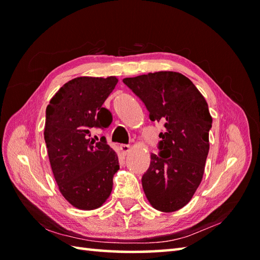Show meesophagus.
<instances>
[{
	"label": "esophagus",
	"instance_id": "34e87169",
	"mask_svg": "<svg viewBox=\"0 0 260 260\" xmlns=\"http://www.w3.org/2000/svg\"><path fill=\"white\" fill-rule=\"evenodd\" d=\"M119 150L121 153H123V155H126V154H128V152L131 151V146L126 144H121L119 145Z\"/></svg>",
	"mask_w": 260,
	"mask_h": 260
}]
</instances>
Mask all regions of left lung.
Returning a JSON list of instances; mask_svg holds the SVG:
<instances>
[{
    "label": "left lung",
    "instance_id": "8db88e82",
    "mask_svg": "<svg viewBox=\"0 0 260 260\" xmlns=\"http://www.w3.org/2000/svg\"><path fill=\"white\" fill-rule=\"evenodd\" d=\"M145 104L150 119L161 121L158 154H151L142 185L151 206L173 212L190 202L200 185L209 153L212 117L193 82L174 71L123 79Z\"/></svg>",
    "mask_w": 260,
    "mask_h": 260
}]
</instances>
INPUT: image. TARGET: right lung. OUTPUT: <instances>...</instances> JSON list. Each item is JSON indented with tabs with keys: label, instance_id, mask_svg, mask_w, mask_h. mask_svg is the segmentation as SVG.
Here are the masks:
<instances>
[{
	"label": "right lung",
	"instance_id": "1",
	"mask_svg": "<svg viewBox=\"0 0 260 260\" xmlns=\"http://www.w3.org/2000/svg\"><path fill=\"white\" fill-rule=\"evenodd\" d=\"M117 82L114 76L78 77L66 82L47 106L45 141L52 173L63 198L77 209L102 207L119 170L106 139H90L93 127L107 128L112 123L103 104Z\"/></svg>",
	"mask_w": 260,
	"mask_h": 260
}]
</instances>
